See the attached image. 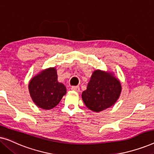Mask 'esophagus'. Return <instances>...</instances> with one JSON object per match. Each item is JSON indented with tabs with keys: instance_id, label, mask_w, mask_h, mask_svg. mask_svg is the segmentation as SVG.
<instances>
[{
	"instance_id": "34e87169",
	"label": "esophagus",
	"mask_w": 154,
	"mask_h": 154,
	"mask_svg": "<svg viewBox=\"0 0 154 154\" xmlns=\"http://www.w3.org/2000/svg\"><path fill=\"white\" fill-rule=\"evenodd\" d=\"M71 90H73V91H75L76 92H79L80 91V88L79 86H73V87L71 88Z\"/></svg>"
}]
</instances>
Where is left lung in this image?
<instances>
[{"instance_id":"1","label":"left lung","mask_w":154,"mask_h":154,"mask_svg":"<svg viewBox=\"0 0 154 154\" xmlns=\"http://www.w3.org/2000/svg\"><path fill=\"white\" fill-rule=\"evenodd\" d=\"M121 90V84L113 73L95 70L92 73L87 89L82 93V99L88 109L100 112L116 102Z\"/></svg>"}]
</instances>
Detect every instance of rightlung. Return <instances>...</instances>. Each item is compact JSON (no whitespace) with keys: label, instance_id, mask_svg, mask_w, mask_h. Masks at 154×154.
Listing matches in <instances>:
<instances>
[{"label":"right lung","instance_id":"right-lung-1","mask_svg":"<svg viewBox=\"0 0 154 154\" xmlns=\"http://www.w3.org/2000/svg\"><path fill=\"white\" fill-rule=\"evenodd\" d=\"M29 90L35 105L46 110L56 106L66 92L64 84L57 81L54 67L46 69L31 79Z\"/></svg>","mask_w":154,"mask_h":154}]
</instances>
